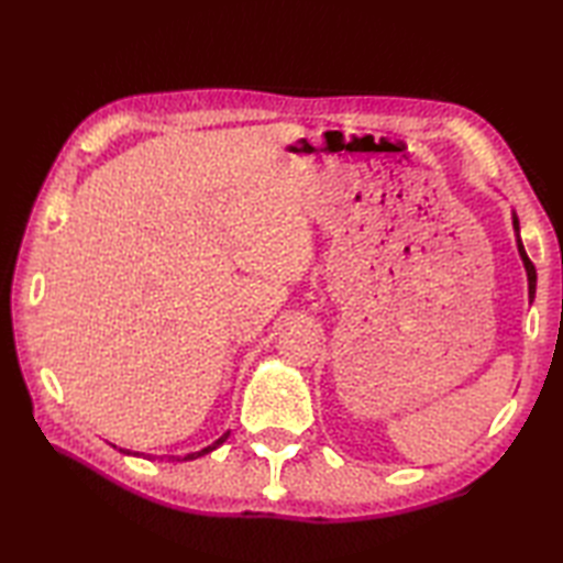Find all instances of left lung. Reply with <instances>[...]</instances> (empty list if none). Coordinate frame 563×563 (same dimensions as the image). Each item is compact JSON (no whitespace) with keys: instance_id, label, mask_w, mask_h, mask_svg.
Masks as SVG:
<instances>
[{"instance_id":"8db88e82","label":"left lung","mask_w":563,"mask_h":563,"mask_svg":"<svg viewBox=\"0 0 563 563\" xmlns=\"http://www.w3.org/2000/svg\"><path fill=\"white\" fill-rule=\"evenodd\" d=\"M512 230H516V239H518V251H520V258L525 263V271H528V292H530V302L534 300V290H537V271L532 266V261L525 254V246H522V239H520V222H518V214L512 212Z\"/></svg>"}]
</instances>
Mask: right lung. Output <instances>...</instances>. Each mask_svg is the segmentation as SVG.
<instances>
[{
	"label": "right lung",
	"mask_w": 563,
	"mask_h": 563,
	"mask_svg": "<svg viewBox=\"0 0 563 563\" xmlns=\"http://www.w3.org/2000/svg\"><path fill=\"white\" fill-rule=\"evenodd\" d=\"M230 438V430H227V433L222 435V438H218L212 442V445H208V448H202V450H198V452H190V454H186V457H174V454H166V457H162V460H176V462H188V460H198V457H202V454H208V452H212V450H218L222 442ZM130 454V452H128ZM135 454H140V452H135Z\"/></svg>",
	"instance_id": "right-lung-1"
}]
</instances>
